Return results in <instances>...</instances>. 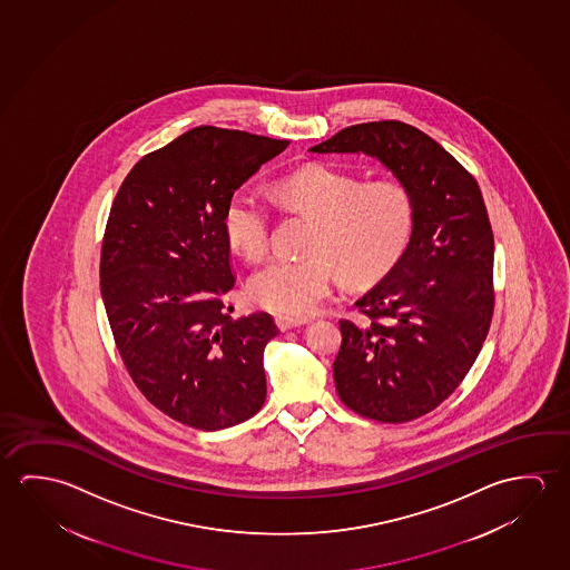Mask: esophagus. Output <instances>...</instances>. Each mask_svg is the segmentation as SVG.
Listing matches in <instances>:
<instances>
[{
	"label": "esophagus",
	"mask_w": 570,
	"mask_h": 570,
	"mask_svg": "<svg viewBox=\"0 0 570 570\" xmlns=\"http://www.w3.org/2000/svg\"><path fill=\"white\" fill-rule=\"evenodd\" d=\"M275 323L279 326V331H291V328H297V326L307 325V318H293V316L279 315L275 318Z\"/></svg>",
	"instance_id": "esophagus-1"
}]
</instances>
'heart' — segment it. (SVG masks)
<instances>
[{
    "mask_svg": "<svg viewBox=\"0 0 570 570\" xmlns=\"http://www.w3.org/2000/svg\"><path fill=\"white\" fill-rule=\"evenodd\" d=\"M283 206L316 217L308 257H275L249 277L255 305L287 316L315 313L338 281L374 279L402 254L414 219L410 191L396 180L362 184L331 166H307L275 184ZM272 204L259 191L242 188L227 199V242L245 257H262L272 242Z\"/></svg>",
    "mask_w": 570,
    "mask_h": 570,
    "instance_id": "1",
    "label": "heart"
}]
</instances>
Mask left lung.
Instances as JSON below:
<instances>
[{
	"instance_id": "left-lung-1",
	"label": "left lung",
	"mask_w": 570,
	"mask_h": 570,
	"mask_svg": "<svg viewBox=\"0 0 570 570\" xmlns=\"http://www.w3.org/2000/svg\"><path fill=\"white\" fill-rule=\"evenodd\" d=\"M316 154H366L412 196L404 254L341 321L336 392L356 414L402 424L440 406L470 372L493 315V232L473 180L422 130L397 122L346 127Z\"/></svg>"
}]
</instances>
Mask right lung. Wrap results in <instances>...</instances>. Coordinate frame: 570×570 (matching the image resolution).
I'll list each match as a JSON object with an SVG mask.
<instances>
[{
    "label": "right lung",
    "mask_w": 570,
    "mask_h": 570,
    "mask_svg": "<svg viewBox=\"0 0 570 570\" xmlns=\"http://www.w3.org/2000/svg\"><path fill=\"white\" fill-rule=\"evenodd\" d=\"M289 140L196 127L146 154L110 208L100 295L118 353L148 402L216 432L259 412L272 315L234 321L227 199Z\"/></svg>",
    "instance_id": "add662e5"
}]
</instances>
